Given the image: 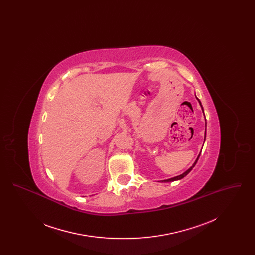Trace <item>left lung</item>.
Returning <instances> with one entry per match:
<instances>
[{"mask_svg": "<svg viewBox=\"0 0 255 255\" xmlns=\"http://www.w3.org/2000/svg\"><path fill=\"white\" fill-rule=\"evenodd\" d=\"M198 99V98H197ZM199 100V99H198ZM199 103H200V105L202 106V104H201V101L199 100ZM202 109H203V107H202ZM203 112H204V109H203ZM205 139H206V135H205ZM200 155H201V153H200ZM200 155L198 156V158H197V159L195 160L194 163H193V165L189 168L188 170H186L184 173H182V174H181V175H179V176H177V177H174V178H171V179H168V180H164V181H161V182H174V181H178V180H181V179H182V178H184L191 170L193 169V167L195 166V164L197 163V161H198V159H199V157H200Z\"/></svg>", "mask_w": 255, "mask_h": 255, "instance_id": "8db88e82", "label": "left lung"}]
</instances>
